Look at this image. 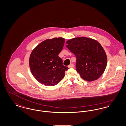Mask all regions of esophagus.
Listing matches in <instances>:
<instances>
[{"mask_svg": "<svg viewBox=\"0 0 126 126\" xmlns=\"http://www.w3.org/2000/svg\"><path fill=\"white\" fill-rule=\"evenodd\" d=\"M74 66V65L72 63V64H70V65L68 66V67H69V68H72V67H73Z\"/></svg>", "mask_w": 126, "mask_h": 126, "instance_id": "1", "label": "esophagus"}]
</instances>
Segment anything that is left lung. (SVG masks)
<instances>
[{
	"label": "left lung",
	"mask_w": 126,
	"mask_h": 126,
	"mask_svg": "<svg viewBox=\"0 0 126 126\" xmlns=\"http://www.w3.org/2000/svg\"><path fill=\"white\" fill-rule=\"evenodd\" d=\"M67 48L77 58V71L87 81L99 78L107 64L106 52L95 40L87 37H77L68 40Z\"/></svg>",
	"instance_id": "1"
}]
</instances>
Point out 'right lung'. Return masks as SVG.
Instances as JSON below:
<instances>
[{
	"label": "right lung",
	"instance_id": "right-lung-1",
	"mask_svg": "<svg viewBox=\"0 0 126 126\" xmlns=\"http://www.w3.org/2000/svg\"><path fill=\"white\" fill-rule=\"evenodd\" d=\"M65 39L62 37L47 39L39 44L31 52L30 70L41 84L54 86L64 78L68 68L63 65L58 56L62 50Z\"/></svg>",
	"mask_w": 126,
	"mask_h": 126
}]
</instances>
